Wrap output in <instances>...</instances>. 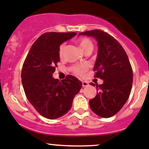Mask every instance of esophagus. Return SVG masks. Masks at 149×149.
Returning <instances> with one entry per match:
<instances>
[{
    "label": "esophagus",
    "mask_w": 149,
    "mask_h": 149,
    "mask_svg": "<svg viewBox=\"0 0 149 149\" xmlns=\"http://www.w3.org/2000/svg\"><path fill=\"white\" fill-rule=\"evenodd\" d=\"M89 86V83L86 81H82V86L83 87H85V86Z\"/></svg>",
    "instance_id": "1"
}]
</instances>
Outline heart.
Listing matches in <instances>:
<instances>
[{
  "label": "heart",
  "instance_id": "1",
  "mask_svg": "<svg viewBox=\"0 0 149 149\" xmlns=\"http://www.w3.org/2000/svg\"><path fill=\"white\" fill-rule=\"evenodd\" d=\"M78 43H79V47L83 50L84 52H86V51H88L89 49L92 50V49H93V44H92V41L89 38H80L79 40V41H78ZM65 48V44H62L60 47V49H59V56H60V58H62L64 56ZM87 69V65H74L72 68V70H73V73L76 75H78V76H83L85 74Z\"/></svg>",
  "mask_w": 149,
  "mask_h": 149
}]
</instances>
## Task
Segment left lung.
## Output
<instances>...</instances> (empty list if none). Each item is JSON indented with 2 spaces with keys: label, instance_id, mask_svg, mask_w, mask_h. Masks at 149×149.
I'll use <instances>...</instances> for the list:
<instances>
[{
  "label": "left lung",
  "instance_id": "obj_1",
  "mask_svg": "<svg viewBox=\"0 0 149 149\" xmlns=\"http://www.w3.org/2000/svg\"><path fill=\"white\" fill-rule=\"evenodd\" d=\"M95 38L98 53L93 70L95 77L103 80L96 86L97 95L89 100V106L95 114L108 118L116 114L129 98L132 85V69L123 47L111 35L100 30L79 33Z\"/></svg>",
  "mask_w": 149,
  "mask_h": 149
}]
</instances>
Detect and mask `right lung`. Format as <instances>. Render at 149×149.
<instances>
[{"label":"right lung","instance_id":"add662e5","mask_svg":"<svg viewBox=\"0 0 149 149\" xmlns=\"http://www.w3.org/2000/svg\"><path fill=\"white\" fill-rule=\"evenodd\" d=\"M76 33L49 32L41 35L32 45L22 70V83L29 102L41 115L49 119L64 116L82 86L75 76L59 81L52 77L60 62L59 49Z\"/></svg>","mask_w":149,"mask_h":149}]
</instances>
